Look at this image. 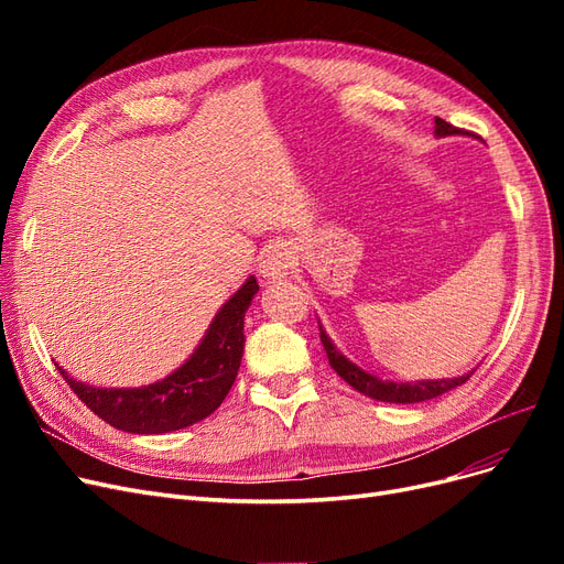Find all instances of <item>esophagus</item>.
I'll list each match as a JSON object with an SVG mask.
<instances>
[{"label": "esophagus", "instance_id": "obj_1", "mask_svg": "<svg viewBox=\"0 0 564 564\" xmlns=\"http://www.w3.org/2000/svg\"><path fill=\"white\" fill-rule=\"evenodd\" d=\"M289 268H292V251H289L284 245H270L261 251V259H259L261 278L278 280Z\"/></svg>", "mask_w": 564, "mask_h": 564}]
</instances>
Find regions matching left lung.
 Wrapping results in <instances>:
<instances>
[{
  "label": "left lung",
  "mask_w": 564,
  "mask_h": 564,
  "mask_svg": "<svg viewBox=\"0 0 564 564\" xmlns=\"http://www.w3.org/2000/svg\"><path fill=\"white\" fill-rule=\"evenodd\" d=\"M466 133L464 129H458L445 119L435 117V135L440 139H445V135H460ZM319 338H322V346L327 350L329 357V365L332 369L338 373L340 379H344L348 386H352L357 392H362L367 398L373 400H381V402H395V404H414V402H423V400H433L442 392H447L460 383H466L470 379V373H464V377H456V379H442V381H416V383H395V381H381L379 377H371V373L362 371L357 365L348 362L344 355H340L334 344L329 340V336L319 329Z\"/></svg>",
  "instance_id": "8db88e82"
}]
</instances>
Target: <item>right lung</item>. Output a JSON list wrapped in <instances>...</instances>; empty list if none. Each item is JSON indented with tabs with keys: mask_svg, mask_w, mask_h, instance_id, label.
Listing matches in <instances>:
<instances>
[{
	"mask_svg": "<svg viewBox=\"0 0 564 564\" xmlns=\"http://www.w3.org/2000/svg\"><path fill=\"white\" fill-rule=\"evenodd\" d=\"M256 292L259 282L249 278L218 311L191 360L158 383L94 388L70 379L61 367L58 371L75 395L117 431L160 435L187 429L214 414L232 388L245 350V313Z\"/></svg>",
	"mask_w": 564,
	"mask_h": 564,
	"instance_id": "obj_1",
	"label": "right lung"
}]
</instances>
